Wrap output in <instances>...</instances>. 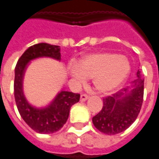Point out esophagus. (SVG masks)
Masks as SVG:
<instances>
[{
	"label": "esophagus",
	"mask_w": 159,
	"mask_h": 159,
	"mask_svg": "<svg viewBox=\"0 0 159 159\" xmlns=\"http://www.w3.org/2000/svg\"><path fill=\"white\" fill-rule=\"evenodd\" d=\"M89 98L88 95H85V94H83V95H81V98H80V100L82 101V102H85L87 99Z\"/></svg>",
	"instance_id": "esophagus-1"
}]
</instances>
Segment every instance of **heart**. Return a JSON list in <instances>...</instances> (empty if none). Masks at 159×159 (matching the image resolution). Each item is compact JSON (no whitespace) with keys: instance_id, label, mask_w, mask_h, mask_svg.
Listing matches in <instances>:
<instances>
[{"instance_id":"heart-1","label":"heart","mask_w":159,"mask_h":159,"mask_svg":"<svg viewBox=\"0 0 159 159\" xmlns=\"http://www.w3.org/2000/svg\"><path fill=\"white\" fill-rule=\"evenodd\" d=\"M129 71L130 66L125 57L111 53H93L77 60L75 67L69 70V74L77 84L92 77L95 89L101 93H108L124 84Z\"/></svg>"}]
</instances>
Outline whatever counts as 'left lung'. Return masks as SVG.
<instances>
[{"instance_id": "left-lung-1", "label": "left lung", "mask_w": 159, "mask_h": 159, "mask_svg": "<svg viewBox=\"0 0 159 159\" xmlns=\"http://www.w3.org/2000/svg\"><path fill=\"white\" fill-rule=\"evenodd\" d=\"M144 79L139 70L132 84L111 97L103 98V106L93 116L95 127L108 135L123 132L129 128L139 116L143 98Z\"/></svg>"}]
</instances>
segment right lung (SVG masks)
Listing matches in <instances>:
<instances>
[{
	"label": "right lung",
	"mask_w": 159,
	"mask_h": 159,
	"mask_svg": "<svg viewBox=\"0 0 159 159\" xmlns=\"http://www.w3.org/2000/svg\"><path fill=\"white\" fill-rule=\"evenodd\" d=\"M60 50L57 45L45 43L34 44L21 55L15 69L14 91L18 111L26 124L41 134L58 131L68 120L71 106L79 102V94L61 90L46 106L36 107L29 102L24 95L23 79L30 61L43 57L60 61Z\"/></svg>",
	"instance_id": "add662e5"
}]
</instances>
